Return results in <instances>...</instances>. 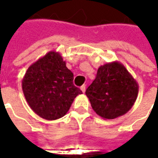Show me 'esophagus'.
Segmentation results:
<instances>
[{
    "instance_id": "34e87169",
    "label": "esophagus",
    "mask_w": 158,
    "mask_h": 158,
    "mask_svg": "<svg viewBox=\"0 0 158 158\" xmlns=\"http://www.w3.org/2000/svg\"><path fill=\"white\" fill-rule=\"evenodd\" d=\"M80 89L82 90L83 93L85 92V85H83L81 86V87H80Z\"/></svg>"
}]
</instances>
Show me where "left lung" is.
<instances>
[{
  "label": "left lung",
  "instance_id": "8db88e82",
  "mask_svg": "<svg viewBox=\"0 0 158 158\" xmlns=\"http://www.w3.org/2000/svg\"><path fill=\"white\" fill-rule=\"evenodd\" d=\"M138 92L137 81L121 62L115 61L100 67L85 94L97 115L114 119L132 108Z\"/></svg>",
  "mask_w": 158,
  "mask_h": 158
}]
</instances>
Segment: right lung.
<instances>
[{
	"instance_id": "1",
	"label": "right lung",
	"mask_w": 158,
	"mask_h": 158,
	"mask_svg": "<svg viewBox=\"0 0 158 158\" xmlns=\"http://www.w3.org/2000/svg\"><path fill=\"white\" fill-rule=\"evenodd\" d=\"M73 80V73L66 67L61 54L52 51L27 69L22 80L23 92L38 116L56 120L64 116L74 98L82 94Z\"/></svg>"
}]
</instances>
